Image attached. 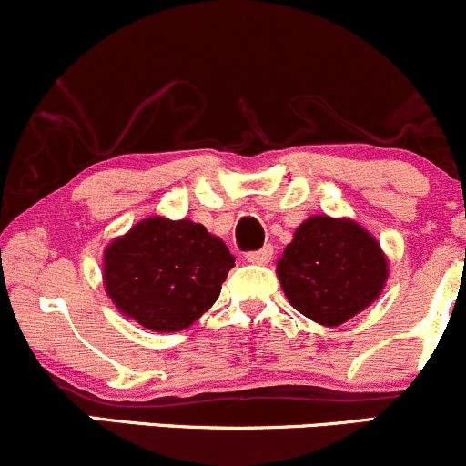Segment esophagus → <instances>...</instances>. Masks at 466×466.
Listing matches in <instances>:
<instances>
[{
	"label": "esophagus",
	"instance_id": "obj_1",
	"mask_svg": "<svg viewBox=\"0 0 466 466\" xmlns=\"http://www.w3.org/2000/svg\"><path fill=\"white\" fill-rule=\"evenodd\" d=\"M246 259L250 263H268L272 259V246H263L261 250H255V252H248Z\"/></svg>",
	"mask_w": 466,
	"mask_h": 466
}]
</instances>
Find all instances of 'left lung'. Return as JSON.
<instances>
[{
    "instance_id": "1",
    "label": "left lung",
    "mask_w": 466,
    "mask_h": 466,
    "mask_svg": "<svg viewBox=\"0 0 466 466\" xmlns=\"http://www.w3.org/2000/svg\"><path fill=\"white\" fill-rule=\"evenodd\" d=\"M289 302L309 320L338 327L368 309L388 279L379 241L351 218L311 216L277 261Z\"/></svg>"
}]
</instances>
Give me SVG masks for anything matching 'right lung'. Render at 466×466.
Masks as SVG:
<instances>
[{
    "mask_svg": "<svg viewBox=\"0 0 466 466\" xmlns=\"http://www.w3.org/2000/svg\"><path fill=\"white\" fill-rule=\"evenodd\" d=\"M234 257L205 225L148 216L103 252L106 293L150 331H182L218 299Z\"/></svg>",
    "mask_w": 466,
    "mask_h": 466,
    "instance_id": "right-lung-1",
    "label": "right lung"
}]
</instances>
